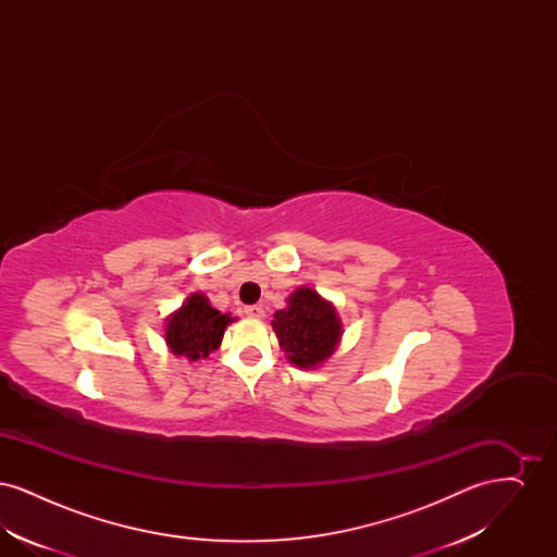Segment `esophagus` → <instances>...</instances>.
Here are the masks:
<instances>
[{"instance_id":"1","label":"esophagus","mask_w":557,"mask_h":557,"mask_svg":"<svg viewBox=\"0 0 557 557\" xmlns=\"http://www.w3.org/2000/svg\"><path fill=\"white\" fill-rule=\"evenodd\" d=\"M244 313H246L248 318L252 319L265 318V309H263L261 305H250V307H244Z\"/></svg>"}]
</instances>
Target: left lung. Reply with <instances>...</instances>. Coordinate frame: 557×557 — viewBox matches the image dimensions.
<instances>
[{
  "mask_svg": "<svg viewBox=\"0 0 557 557\" xmlns=\"http://www.w3.org/2000/svg\"><path fill=\"white\" fill-rule=\"evenodd\" d=\"M271 325L280 346L298 368H315L325 361L343 336L341 319L334 307L311 288L294 292L288 298V307L273 315Z\"/></svg>",
  "mask_w": 557,
  "mask_h": 557,
  "instance_id": "8db88e82",
  "label": "left lung"
}]
</instances>
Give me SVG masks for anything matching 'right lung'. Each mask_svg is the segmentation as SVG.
I'll return each mask as SVG.
<instances>
[{"instance_id": "1", "label": "right lung", "mask_w": 557, "mask_h": 557, "mask_svg": "<svg viewBox=\"0 0 557 557\" xmlns=\"http://www.w3.org/2000/svg\"><path fill=\"white\" fill-rule=\"evenodd\" d=\"M232 319L219 313L202 294H191L186 305L173 313L166 323L164 341L175 355H184L191 361L207 359L209 352L219 348L223 332Z\"/></svg>"}]
</instances>
